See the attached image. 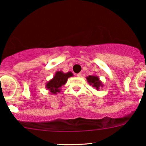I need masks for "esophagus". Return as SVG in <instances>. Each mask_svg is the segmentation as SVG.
<instances>
[{
  "mask_svg": "<svg viewBox=\"0 0 146 146\" xmlns=\"http://www.w3.org/2000/svg\"><path fill=\"white\" fill-rule=\"evenodd\" d=\"M77 76H78V77H79V78H80V77H82V74H81V73H78V74H77Z\"/></svg>",
  "mask_w": 146,
  "mask_h": 146,
  "instance_id": "1",
  "label": "esophagus"
}]
</instances>
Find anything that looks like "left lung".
Returning <instances> with one entry per match:
<instances>
[{
  "label": "left lung",
  "mask_w": 146,
  "mask_h": 146,
  "mask_svg": "<svg viewBox=\"0 0 146 146\" xmlns=\"http://www.w3.org/2000/svg\"><path fill=\"white\" fill-rule=\"evenodd\" d=\"M88 83L90 85H92L93 88H95L97 90H99L100 88H102L104 86L102 82L100 80V78L98 76L92 75V76H89L86 77Z\"/></svg>",
  "instance_id": "left-lung-1"
}]
</instances>
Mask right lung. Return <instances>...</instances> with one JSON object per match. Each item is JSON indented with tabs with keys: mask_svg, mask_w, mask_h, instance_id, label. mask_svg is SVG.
<instances>
[{
	"mask_svg": "<svg viewBox=\"0 0 146 146\" xmlns=\"http://www.w3.org/2000/svg\"><path fill=\"white\" fill-rule=\"evenodd\" d=\"M72 76H73V74L70 71L66 73L63 71H56L53 78L46 82V88L51 94L56 95L61 92V88L67 82L68 78Z\"/></svg>",
	"mask_w": 146,
	"mask_h": 146,
	"instance_id": "1",
	"label": "right lung"
}]
</instances>
